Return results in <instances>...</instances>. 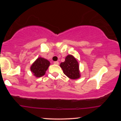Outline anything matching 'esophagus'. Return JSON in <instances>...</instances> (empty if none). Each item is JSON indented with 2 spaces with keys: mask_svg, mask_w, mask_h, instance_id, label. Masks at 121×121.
<instances>
[{
  "mask_svg": "<svg viewBox=\"0 0 121 121\" xmlns=\"http://www.w3.org/2000/svg\"><path fill=\"white\" fill-rule=\"evenodd\" d=\"M54 64H56V65H59V61H55L53 62Z\"/></svg>",
  "mask_w": 121,
  "mask_h": 121,
  "instance_id": "obj_1",
  "label": "esophagus"
}]
</instances>
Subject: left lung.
<instances>
[{
  "label": "left lung",
  "instance_id": "left-lung-1",
  "mask_svg": "<svg viewBox=\"0 0 121 121\" xmlns=\"http://www.w3.org/2000/svg\"><path fill=\"white\" fill-rule=\"evenodd\" d=\"M60 66L63 70L64 73L68 78L76 80L81 77L78 62L72 55H68L65 57V61L61 62Z\"/></svg>",
  "mask_w": 121,
  "mask_h": 121
}]
</instances>
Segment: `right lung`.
I'll return each instance as SVG.
<instances>
[{
  "mask_svg": "<svg viewBox=\"0 0 121 121\" xmlns=\"http://www.w3.org/2000/svg\"><path fill=\"white\" fill-rule=\"evenodd\" d=\"M49 65L50 62L48 60L40 57L31 65L30 71L36 77H42L45 74Z\"/></svg>",
  "mask_w": 121,
  "mask_h": 121,
  "instance_id": "right-lung-1",
  "label": "right lung"
}]
</instances>
